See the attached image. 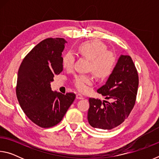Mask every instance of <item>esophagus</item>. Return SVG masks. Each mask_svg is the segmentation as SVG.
Masks as SVG:
<instances>
[{"mask_svg":"<svg viewBox=\"0 0 159 159\" xmlns=\"http://www.w3.org/2000/svg\"><path fill=\"white\" fill-rule=\"evenodd\" d=\"M83 97L80 95V94H77L76 95V99H83Z\"/></svg>","mask_w":159,"mask_h":159,"instance_id":"esophagus-1","label":"esophagus"}]
</instances>
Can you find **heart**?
Segmentation results:
<instances>
[{
  "mask_svg": "<svg viewBox=\"0 0 159 159\" xmlns=\"http://www.w3.org/2000/svg\"><path fill=\"white\" fill-rule=\"evenodd\" d=\"M79 52L90 60L89 68L99 79L108 77L116 62V56L113 52L107 50V47L98 41H90L83 43L78 48ZM74 57L72 53L68 52L64 56L62 63L65 69H71L73 66ZM74 85L80 92H86L88 86L93 83L91 75H76L74 79Z\"/></svg>",
  "mask_w": 159,
  "mask_h": 159,
  "instance_id": "1",
  "label": "heart"
}]
</instances>
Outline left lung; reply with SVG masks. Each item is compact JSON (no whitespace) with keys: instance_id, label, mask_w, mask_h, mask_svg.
<instances>
[{"instance_id":"8db88e82","label":"left lung","mask_w":159,"mask_h":159,"mask_svg":"<svg viewBox=\"0 0 159 159\" xmlns=\"http://www.w3.org/2000/svg\"><path fill=\"white\" fill-rule=\"evenodd\" d=\"M139 78L135 66L129 55H121L105 84L98 90L108 102L90 98L88 120L93 128L111 130L128 117L136 100Z\"/></svg>"}]
</instances>
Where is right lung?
<instances>
[{"label":"right lung","mask_w":159,"mask_h":159,"mask_svg":"<svg viewBox=\"0 0 159 159\" xmlns=\"http://www.w3.org/2000/svg\"><path fill=\"white\" fill-rule=\"evenodd\" d=\"M66 41L49 38L40 42L24 59L17 73L16 94L29 119L41 128L60 123L76 95L52 91L50 83L63 70L61 53Z\"/></svg>","instance_id":"1"}]
</instances>
